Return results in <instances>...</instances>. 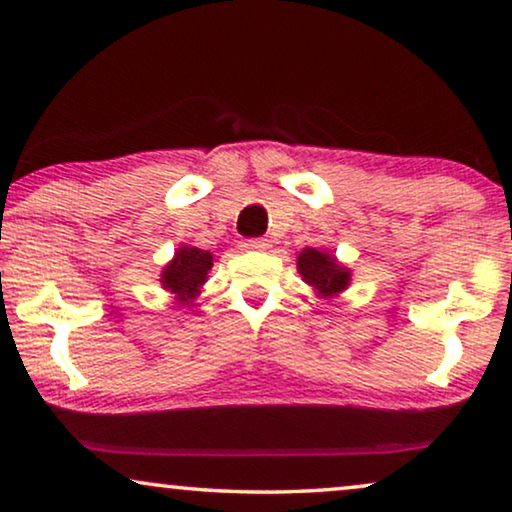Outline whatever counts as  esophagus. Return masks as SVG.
Here are the masks:
<instances>
[{"instance_id": "obj_1", "label": "esophagus", "mask_w": 512, "mask_h": 512, "mask_svg": "<svg viewBox=\"0 0 512 512\" xmlns=\"http://www.w3.org/2000/svg\"><path fill=\"white\" fill-rule=\"evenodd\" d=\"M242 249H247V251H268L270 249V242L268 240H261V237H258V240H244L242 242Z\"/></svg>"}]
</instances>
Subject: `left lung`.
<instances>
[{"mask_svg":"<svg viewBox=\"0 0 512 512\" xmlns=\"http://www.w3.org/2000/svg\"><path fill=\"white\" fill-rule=\"evenodd\" d=\"M296 265L303 282L321 300L338 298L352 282V270L324 249L305 247L303 251H298Z\"/></svg>","mask_w":512,"mask_h":512,"instance_id":"obj_1","label":"left lung"}]
</instances>
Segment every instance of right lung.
I'll list each match as a JSON object with an SVG mask.
<instances>
[{"label": "right lung", "instance_id": "right-lung-1", "mask_svg": "<svg viewBox=\"0 0 512 512\" xmlns=\"http://www.w3.org/2000/svg\"><path fill=\"white\" fill-rule=\"evenodd\" d=\"M214 265L212 251L191 247V244H181L174 251V258L160 272V284L179 305L193 307L195 298L200 296V289L207 282V272Z\"/></svg>", "mask_w": 512, "mask_h": 512}]
</instances>
